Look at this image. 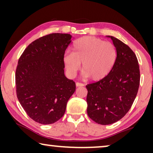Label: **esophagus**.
Returning a JSON list of instances; mask_svg holds the SVG:
<instances>
[{
    "label": "esophagus",
    "instance_id": "1",
    "mask_svg": "<svg viewBox=\"0 0 153 153\" xmlns=\"http://www.w3.org/2000/svg\"><path fill=\"white\" fill-rule=\"evenodd\" d=\"M76 87H80V86H83V85H84V84H83V83H82L76 82Z\"/></svg>",
    "mask_w": 153,
    "mask_h": 153
}]
</instances>
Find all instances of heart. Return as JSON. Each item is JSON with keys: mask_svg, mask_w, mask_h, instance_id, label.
Instances as JSON below:
<instances>
[{"mask_svg": "<svg viewBox=\"0 0 153 153\" xmlns=\"http://www.w3.org/2000/svg\"><path fill=\"white\" fill-rule=\"evenodd\" d=\"M72 53L63 56L67 74L75 76L82 62L83 75L98 81L111 72L116 64L118 53L112 43L97 37L87 36L79 38L73 44Z\"/></svg>", "mask_w": 153, "mask_h": 153, "instance_id": "heart-1", "label": "heart"}]
</instances>
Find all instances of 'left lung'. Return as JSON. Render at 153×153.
Segmentation results:
<instances>
[{
  "instance_id": "obj_1",
  "label": "left lung",
  "mask_w": 153,
  "mask_h": 153,
  "mask_svg": "<svg viewBox=\"0 0 153 153\" xmlns=\"http://www.w3.org/2000/svg\"><path fill=\"white\" fill-rule=\"evenodd\" d=\"M107 37L112 39L118 53L114 68L106 77L85 86L88 115L103 125L113 124L125 116L137 97L140 83L135 53L120 39Z\"/></svg>"
}]
</instances>
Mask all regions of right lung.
Here are the masks:
<instances>
[{"label":"right lung","instance_id":"obj_1","mask_svg":"<svg viewBox=\"0 0 153 153\" xmlns=\"http://www.w3.org/2000/svg\"><path fill=\"white\" fill-rule=\"evenodd\" d=\"M72 35L51 33L30 44L16 67V95L28 116L43 125L63 116L68 101L76 90L65 76L63 56Z\"/></svg>","mask_w":153,"mask_h":153}]
</instances>
